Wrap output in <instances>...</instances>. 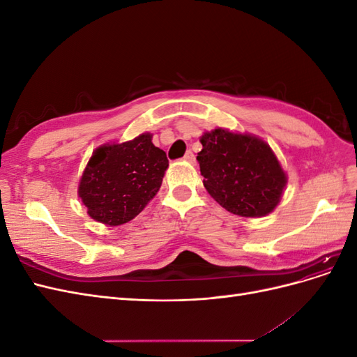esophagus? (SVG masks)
<instances>
[{"label":"esophagus","instance_id":"obj_1","mask_svg":"<svg viewBox=\"0 0 357 357\" xmlns=\"http://www.w3.org/2000/svg\"><path fill=\"white\" fill-rule=\"evenodd\" d=\"M185 159H186L188 162H190V164H195V155H193L192 150H188L186 155H185Z\"/></svg>","mask_w":357,"mask_h":357}]
</instances>
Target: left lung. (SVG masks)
I'll return each instance as SVG.
<instances>
[{"label":"left lung","mask_w":357,"mask_h":357,"mask_svg":"<svg viewBox=\"0 0 357 357\" xmlns=\"http://www.w3.org/2000/svg\"><path fill=\"white\" fill-rule=\"evenodd\" d=\"M201 144L197 160L204 186L223 208L261 218L277 207L287 180L265 142L219 128L205 132Z\"/></svg>","instance_id":"8db88e82"}]
</instances>
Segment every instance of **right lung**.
Returning <instances> with one entry per match:
<instances>
[{"label": "right lung", "mask_w": 357, "mask_h": 357, "mask_svg": "<svg viewBox=\"0 0 357 357\" xmlns=\"http://www.w3.org/2000/svg\"><path fill=\"white\" fill-rule=\"evenodd\" d=\"M167 168V153L155 147L150 134L101 146L83 171L79 197L96 222L122 225L142 213L156 195Z\"/></svg>", "instance_id": "right-lung-1"}]
</instances>
